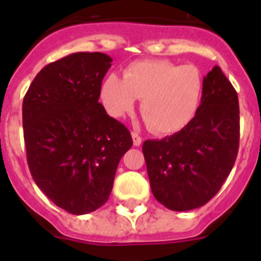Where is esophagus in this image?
I'll list each match as a JSON object with an SVG mask.
<instances>
[{"instance_id":"esophagus-1","label":"esophagus","mask_w":261,"mask_h":261,"mask_svg":"<svg viewBox=\"0 0 261 261\" xmlns=\"http://www.w3.org/2000/svg\"><path fill=\"white\" fill-rule=\"evenodd\" d=\"M131 136H133L134 145H135V146H140L141 145V141H143L141 136L139 135L138 133H135V131H133V133H131Z\"/></svg>"}]
</instances>
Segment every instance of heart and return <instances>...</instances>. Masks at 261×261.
<instances>
[{"mask_svg": "<svg viewBox=\"0 0 261 261\" xmlns=\"http://www.w3.org/2000/svg\"><path fill=\"white\" fill-rule=\"evenodd\" d=\"M203 75L194 65L168 60L133 63L123 77L111 73L101 86L107 112L121 117L141 98L140 110L150 128L168 134L180 130L193 118L203 93Z\"/></svg>", "mask_w": 261, "mask_h": 261, "instance_id": "b5f03b06", "label": "heart"}]
</instances>
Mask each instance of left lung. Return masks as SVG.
Returning <instances> with one entry per match:
<instances>
[{
	"label": "left lung",
	"instance_id": "1",
	"mask_svg": "<svg viewBox=\"0 0 261 261\" xmlns=\"http://www.w3.org/2000/svg\"><path fill=\"white\" fill-rule=\"evenodd\" d=\"M203 82L194 117L178 133L143 145L152 194L172 211L206 204L220 191L238 156V93L217 65Z\"/></svg>",
	"mask_w": 261,
	"mask_h": 261
}]
</instances>
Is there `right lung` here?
<instances>
[{
	"label": "right lung",
	"mask_w": 261,
	"mask_h": 261,
	"mask_svg": "<svg viewBox=\"0 0 261 261\" xmlns=\"http://www.w3.org/2000/svg\"><path fill=\"white\" fill-rule=\"evenodd\" d=\"M112 58L74 53L44 67L23 98L29 169L60 208L86 215L111 194L121 158L133 146L125 126L98 101Z\"/></svg>",
	"instance_id": "obj_1"
}]
</instances>
